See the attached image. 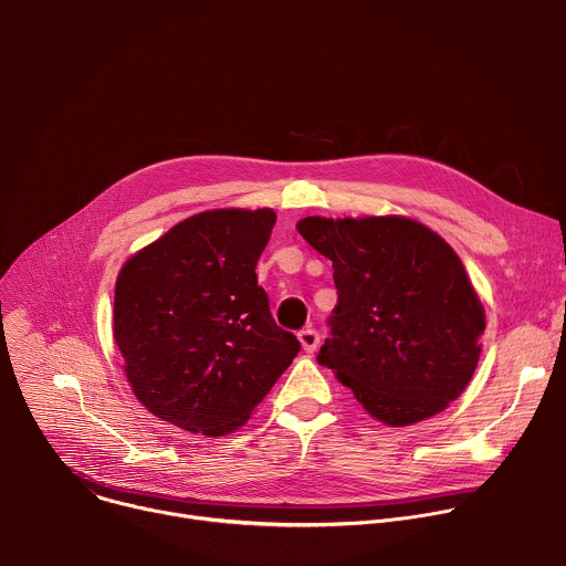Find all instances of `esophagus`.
I'll use <instances>...</instances> for the list:
<instances>
[{
	"instance_id": "1",
	"label": "esophagus",
	"mask_w": 566,
	"mask_h": 566,
	"mask_svg": "<svg viewBox=\"0 0 566 566\" xmlns=\"http://www.w3.org/2000/svg\"><path fill=\"white\" fill-rule=\"evenodd\" d=\"M297 338H300L302 349H304L306 354H313V352L317 349V345H319V334H317L315 329H302V332L297 334Z\"/></svg>"
}]
</instances>
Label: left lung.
<instances>
[{
    "instance_id": "left-lung-1",
    "label": "left lung",
    "mask_w": 566,
    "mask_h": 566,
    "mask_svg": "<svg viewBox=\"0 0 566 566\" xmlns=\"http://www.w3.org/2000/svg\"><path fill=\"white\" fill-rule=\"evenodd\" d=\"M297 232L332 260L338 291L317 363L385 426L446 410L470 382L486 329L457 253L406 217H306Z\"/></svg>"
}]
</instances>
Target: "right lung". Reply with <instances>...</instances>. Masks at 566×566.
I'll return each instance as SVG.
<instances>
[{"mask_svg": "<svg viewBox=\"0 0 566 566\" xmlns=\"http://www.w3.org/2000/svg\"><path fill=\"white\" fill-rule=\"evenodd\" d=\"M275 219L269 208L201 212L120 269L114 338L154 417L206 437L232 432L297 356L255 273Z\"/></svg>", "mask_w": 566, "mask_h": 566, "instance_id": "1", "label": "right lung"}]
</instances>
